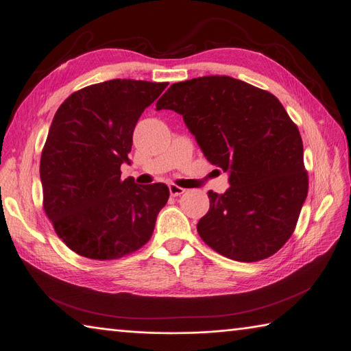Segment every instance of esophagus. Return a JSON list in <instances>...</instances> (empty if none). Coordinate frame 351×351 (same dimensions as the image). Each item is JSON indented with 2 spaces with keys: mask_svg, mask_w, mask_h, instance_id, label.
Listing matches in <instances>:
<instances>
[{
  "mask_svg": "<svg viewBox=\"0 0 351 351\" xmlns=\"http://www.w3.org/2000/svg\"><path fill=\"white\" fill-rule=\"evenodd\" d=\"M168 189H169V195H171V196H180V195H183L186 192V189L176 186V184H169Z\"/></svg>",
  "mask_w": 351,
  "mask_h": 351,
  "instance_id": "1",
  "label": "esophagus"
}]
</instances>
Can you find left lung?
Here are the masks:
<instances>
[{"label":"left lung","mask_w":351,"mask_h":351,"mask_svg":"<svg viewBox=\"0 0 351 351\" xmlns=\"http://www.w3.org/2000/svg\"><path fill=\"white\" fill-rule=\"evenodd\" d=\"M156 110L183 115L208 161L230 173L226 193H208L200 239L239 262L278 252L309 189L302 136L282 104L239 79L204 76L171 84Z\"/></svg>","instance_id":"1"}]
</instances>
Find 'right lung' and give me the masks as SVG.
<instances>
[{
    "label": "right lung",
    "mask_w": 351,
    "mask_h": 351,
    "mask_svg": "<svg viewBox=\"0 0 351 351\" xmlns=\"http://www.w3.org/2000/svg\"><path fill=\"white\" fill-rule=\"evenodd\" d=\"M167 86L114 79L71 93L57 110L40 156L44 209L80 256L119 259L149 241L169 190L121 180L120 167L137 120Z\"/></svg>",
    "instance_id": "add662e5"
}]
</instances>
